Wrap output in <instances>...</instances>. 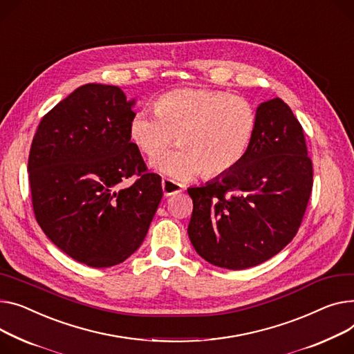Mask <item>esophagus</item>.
Wrapping results in <instances>:
<instances>
[{"label":"esophagus","instance_id":"obj_1","mask_svg":"<svg viewBox=\"0 0 354 354\" xmlns=\"http://www.w3.org/2000/svg\"><path fill=\"white\" fill-rule=\"evenodd\" d=\"M183 186L174 182V180H169V179H163L162 180V191H163V195L165 196H172L175 194H179L182 192Z\"/></svg>","mask_w":354,"mask_h":354}]
</instances>
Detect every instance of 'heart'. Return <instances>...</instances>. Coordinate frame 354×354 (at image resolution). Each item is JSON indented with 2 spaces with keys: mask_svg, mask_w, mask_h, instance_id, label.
Listing matches in <instances>:
<instances>
[{
  "mask_svg": "<svg viewBox=\"0 0 354 354\" xmlns=\"http://www.w3.org/2000/svg\"><path fill=\"white\" fill-rule=\"evenodd\" d=\"M254 132L256 112L245 98L206 88L163 93L155 112L140 111L129 122L131 140L147 156L178 139V151L152 160L155 169L178 180L201 172L206 178L232 172L248 155Z\"/></svg>",
  "mask_w": 354,
  "mask_h": 354,
  "instance_id": "obj_1",
  "label": "heart"
}]
</instances>
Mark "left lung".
Masks as SVG:
<instances>
[{
    "label": "left lung",
    "mask_w": 354,
    "mask_h": 354,
    "mask_svg": "<svg viewBox=\"0 0 354 354\" xmlns=\"http://www.w3.org/2000/svg\"><path fill=\"white\" fill-rule=\"evenodd\" d=\"M313 186L303 128L280 98L256 109V132L232 172L187 189V234L206 262L241 270L277 254L300 227Z\"/></svg>",
    "instance_id": "1"
}]
</instances>
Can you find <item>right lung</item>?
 <instances>
[{
  "label": "right lung",
  "mask_w": 354,
  "mask_h": 354,
  "mask_svg": "<svg viewBox=\"0 0 354 354\" xmlns=\"http://www.w3.org/2000/svg\"><path fill=\"white\" fill-rule=\"evenodd\" d=\"M135 100L121 88L85 84L46 113L28 158L34 214L48 239L77 262L111 268L142 245L162 199L131 142ZM136 174L129 187L117 186Z\"/></svg>",
  "instance_id": "right-lung-1"
}]
</instances>
